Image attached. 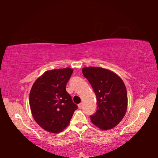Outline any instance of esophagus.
<instances>
[{
	"label": "esophagus",
	"instance_id": "34e87169",
	"mask_svg": "<svg viewBox=\"0 0 158 158\" xmlns=\"http://www.w3.org/2000/svg\"><path fill=\"white\" fill-rule=\"evenodd\" d=\"M82 107H83V103H81L78 104V108H79V109H82Z\"/></svg>",
	"mask_w": 158,
	"mask_h": 158
}]
</instances>
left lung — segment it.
<instances>
[{
  "instance_id": "obj_1",
  "label": "left lung",
  "mask_w": 158,
  "mask_h": 158,
  "mask_svg": "<svg viewBox=\"0 0 158 158\" xmlns=\"http://www.w3.org/2000/svg\"><path fill=\"white\" fill-rule=\"evenodd\" d=\"M82 73L97 98V111L90 116L92 123L104 131L117 126L127 109V92L123 81L112 71L100 67H84Z\"/></svg>"
}]
</instances>
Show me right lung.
I'll use <instances>...</instances> for the list:
<instances>
[{
    "mask_svg": "<svg viewBox=\"0 0 158 158\" xmlns=\"http://www.w3.org/2000/svg\"><path fill=\"white\" fill-rule=\"evenodd\" d=\"M73 73L70 68L46 71L33 84L30 106L36 123L44 130L59 133L69 125L77 105L66 85Z\"/></svg>",
    "mask_w": 158,
    "mask_h": 158,
    "instance_id": "obj_1",
    "label": "right lung"
}]
</instances>
